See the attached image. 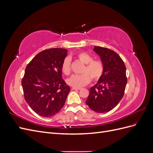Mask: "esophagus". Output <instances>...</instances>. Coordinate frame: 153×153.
Returning a JSON list of instances; mask_svg holds the SVG:
<instances>
[{"mask_svg": "<svg viewBox=\"0 0 153 153\" xmlns=\"http://www.w3.org/2000/svg\"><path fill=\"white\" fill-rule=\"evenodd\" d=\"M81 88L78 87H72V90H80Z\"/></svg>", "mask_w": 153, "mask_h": 153, "instance_id": "1", "label": "esophagus"}]
</instances>
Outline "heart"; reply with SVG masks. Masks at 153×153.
Segmentation results:
<instances>
[{
    "mask_svg": "<svg viewBox=\"0 0 153 153\" xmlns=\"http://www.w3.org/2000/svg\"><path fill=\"white\" fill-rule=\"evenodd\" d=\"M76 58L85 64L81 75H74L67 80V84L73 87H81L89 84L91 78L92 81L99 80L104 72L102 62L93 60L92 56L85 52H80L76 55ZM62 72L65 75L71 73V60L69 57L64 59L61 66Z\"/></svg>",
    "mask_w": 153,
    "mask_h": 153,
    "instance_id": "1",
    "label": "heart"
}]
</instances>
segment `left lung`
I'll return each mask as SVG.
<instances>
[{"label": "left lung", "mask_w": 153, "mask_h": 153, "mask_svg": "<svg viewBox=\"0 0 153 153\" xmlns=\"http://www.w3.org/2000/svg\"><path fill=\"white\" fill-rule=\"evenodd\" d=\"M94 51L101 58L104 72L97 84L91 87L86 104L94 112L105 113L115 107L124 96L127 84L126 66L112 50L94 47Z\"/></svg>", "instance_id": "left-lung-1"}]
</instances>
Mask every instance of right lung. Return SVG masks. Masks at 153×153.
I'll return each instance as SVG.
<instances>
[{"mask_svg":"<svg viewBox=\"0 0 153 153\" xmlns=\"http://www.w3.org/2000/svg\"><path fill=\"white\" fill-rule=\"evenodd\" d=\"M68 50L50 48L37 54L27 66L22 80L24 98L40 116L52 117L65 103L70 88L62 78Z\"/></svg>","mask_w":153,"mask_h":153,"instance_id":"obj_1","label":"right lung"}]
</instances>
